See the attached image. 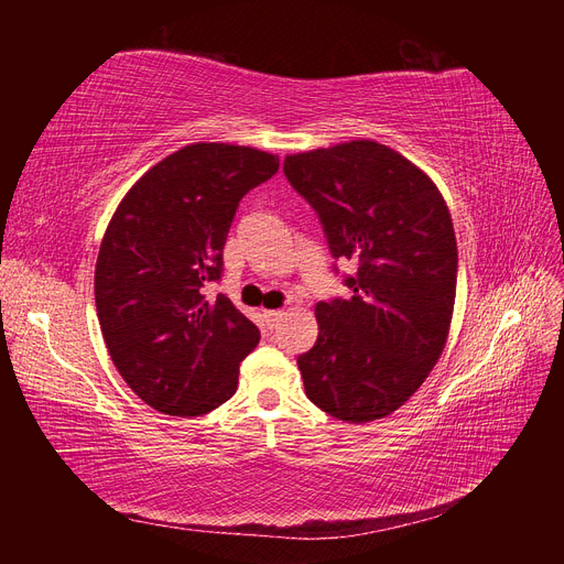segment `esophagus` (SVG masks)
Instances as JSON below:
<instances>
[{
	"mask_svg": "<svg viewBox=\"0 0 564 564\" xmlns=\"http://www.w3.org/2000/svg\"><path fill=\"white\" fill-rule=\"evenodd\" d=\"M282 315H284L282 311H263V317H265V322H268V327H275V324L280 322Z\"/></svg>",
	"mask_w": 564,
	"mask_h": 564,
	"instance_id": "34e87169",
	"label": "esophagus"
}]
</instances>
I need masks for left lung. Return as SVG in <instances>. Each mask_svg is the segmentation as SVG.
<instances>
[{
	"label": "left lung",
	"instance_id": "obj_1",
	"mask_svg": "<svg viewBox=\"0 0 564 564\" xmlns=\"http://www.w3.org/2000/svg\"><path fill=\"white\" fill-rule=\"evenodd\" d=\"M284 176L334 259L357 263L352 296L315 305L319 334L299 357L305 395L338 421L383 419L447 344L458 268L447 202L416 164L367 139L286 155Z\"/></svg>",
	"mask_w": 564,
	"mask_h": 564
}]
</instances>
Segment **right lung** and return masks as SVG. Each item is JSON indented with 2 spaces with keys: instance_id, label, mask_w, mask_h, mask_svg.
Wrapping results in <instances>:
<instances>
[{
  "instance_id": "right-lung-1",
  "label": "right lung",
  "mask_w": 564,
  "mask_h": 564,
  "mask_svg": "<svg viewBox=\"0 0 564 564\" xmlns=\"http://www.w3.org/2000/svg\"><path fill=\"white\" fill-rule=\"evenodd\" d=\"M280 169L270 152L193 143L131 185L100 242L94 294L112 365L145 404L199 416L230 400L259 329L220 280L240 199Z\"/></svg>"
}]
</instances>
